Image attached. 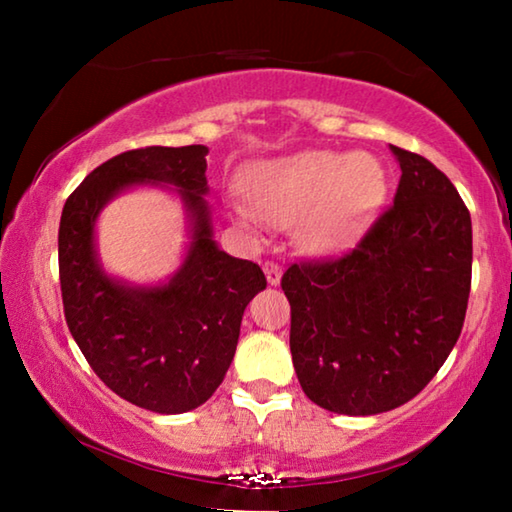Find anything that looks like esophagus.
<instances>
[{"label": "esophagus", "instance_id": "esophagus-1", "mask_svg": "<svg viewBox=\"0 0 512 512\" xmlns=\"http://www.w3.org/2000/svg\"><path fill=\"white\" fill-rule=\"evenodd\" d=\"M264 275H266V282L271 284V287H277L282 280V266L275 264V262H266L264 264Z\"/></svg>", "mask_w": 512, "mask_h": 512}]
</instances>
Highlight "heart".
Wrapping results in <instances>:
<instances>
[{"label":"heart","mask_w":512,"mask_h":512,"mask_svg":"<svg viewBox=\"0 0 512 512\" xmlns=\"http://www.w3.org/2000/svg\"><path fill=\"white\" fill-rule=\"evenodd\" d=\"M386 189V171L368 153L302 151L250 169L246 192L255 210L235 212L246 225L257 223V213L275 225L296 223L302 248L334 255L368 230Z\"/></svg>","instance_id":"obj_1"}]
</instances>
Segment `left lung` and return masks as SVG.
Returning <instances> with one entry per match:
<instances>
[{
	"instance_id": "1",
	"label": "left lung",
	"mask_w": 512,
	"mask_h": 512,
	"mask_svg": "<svg viewBox=\"0 0 512 512\" xmlns=\"http://www.w3.org/2000/svg\"><path fill=\"white\" fill-rule=\"evenodd\" d=\"M402 176L350 255L293 264L291 357L311 402L377 415L413 400L458 341L472 282V219L443 171L391 146Z\"/></svg>"
}]
</instances>
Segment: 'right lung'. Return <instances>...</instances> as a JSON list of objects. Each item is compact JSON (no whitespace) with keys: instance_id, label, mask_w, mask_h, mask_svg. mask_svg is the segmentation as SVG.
<instances>
[{"instance_id":"add662e5","label":"right lung","mask_w":512,"mask_h":512,"mask_svg":"<svg viewBox=\"0 0 512 512\" xmlns=\"http://www.w3.org/2000/svg\"><path fill=\"white\" fill-rule=\"evenodd\" d=\"M207 146H149L115 155L67 198L58 230L60 291L69 332L110 391L153 413H187L210 400L235 357L241 316L266 289L262 268L214 239ZM160 186L186 212L184 262L158 285L110 276L96 221L112 197Z\"/></svg>"}]
</instances>
